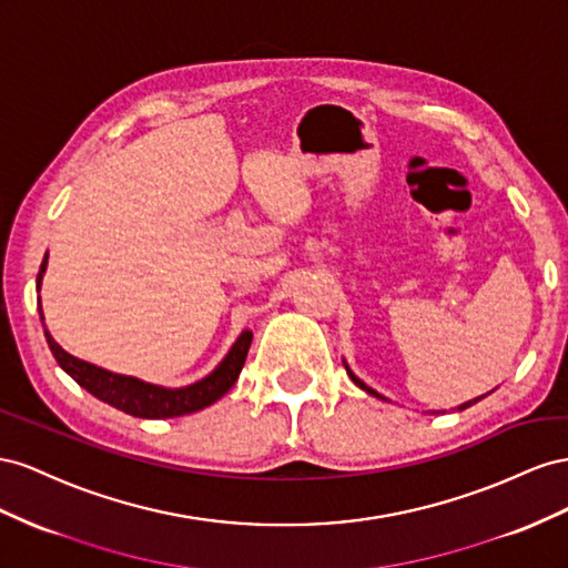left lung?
I'll return each mask as SVG.
<instances>
[{
    "instance_id": "obj_1",
    "label": "left lung",
    "mask_w": 568,
    "mask_h": 568,
    "mask_svg": "<svg viewBox=\"0 0 568 568\" xmlns=\"http://www.w3.org/2000/svg\"><path fill=\"white\" fill-rule=\"evenodd\" d=\"M343 364H345V368H347V376H349V378H352V381H354V385H359V387H362V390H364V393H368V395H374V397H378V399H383V402H390V399H387V397H383V395H381V393H376V390H374V387H368V385H366V383H364V381H362V378H359V376H356V374H354V371H352V368H349V366H347V362H345V359H343ZM490 393H493V390H490ZM490 393H488V395H490ZM488 395H480V397H476V399H468V402H464V404H459V407H457V412H464V409H468V407H471V404H476V402H480V399H483V397H488ZM433 414H435V412H433Z\"/></svg>"
}]
</instances>
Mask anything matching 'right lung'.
<instances>
[{"instance_id":"1","label":"right lung","mask_w":568,"mask_h":568,"mask_svg":"<svg viewBox=\"0 0 568 568\" xmlns=\"http://www.w3.org/2000/svg\"><path fill=\"white\" fill-rule=\"evenodd\" d=\"M44 271H47V256L42 258V266L38 273V293L42 287ZM40 318L44 328L42 306H40ZM44 337L59 366L67 371L80 387H85V390L97 399H102L111 404V407H116L138 418L185 416L209 407V404H214L235 385L252 345V331H242L240 337L233 343V347L229 349V354L223 356L221 364L212 371V374L183 387H164V385L140 381L135 376L113 374V371L78 359V356L63 349L47 328H44Z\"/></svg>"}]
</instances>
